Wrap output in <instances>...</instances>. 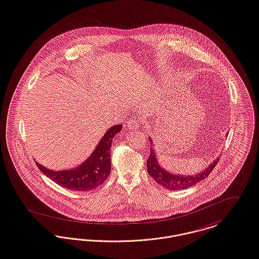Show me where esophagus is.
I'll return each mask as SVG.
<instances>
[{
    "label": "esophagus",
    "instance_id": "34e87169",
    "mask_svg": "<svg viewBox=\"0 0 259 259\" xmlns=\"http://www.w3.org/2000/svg\"><path fill=\"white\" fill-rule=\"evenodd\" d=\"M127 126H128V128H131V130H139L140 126H141V121H140L139 118L130 119V121L127 122Z\"/></svg>",
    "mask_w": 259,
    "mask_h": 259
}]
</instances>
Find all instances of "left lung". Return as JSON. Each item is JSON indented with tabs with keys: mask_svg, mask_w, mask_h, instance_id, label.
<instances>
[{
	"mask_svg": "<svg viewBox=\"0 0 259 259\" xmlns=\"http://www.w3.org/2000/svg\"><path fill=\"white\" fill-rule=\"evenodd\" d=\"M148 140H149V143L151 144V146H153L151 139L148 138ZM218 161H219V158L213 160V162L209 165L207 168H205L200 173H197L196 175H189V176L178 175V174L176 175V174L166 171L164 168H162L159 165L157 161V158H156V154H155L153 148L151 147L150 154L146 161V165H147L148 174L156 181V183H158L159 185L163 186L164 188L168 189V190L175 191V190L189 188V187L201 182L205 178H207L210 175V173L212 172L214 166L218 164Z\"/></svg>",
	"mask_w": 259,
	"mask_h": 259,
	"instance_id": "left-lung-1",
	"label": "left lung"
}]
</instances>
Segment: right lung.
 Returning <instances> with one entry per match:
<instances>
[{"instance_id":"add662e5","label":"right lung","mask_w":259,"mask_h":259,"mask_svg":"<svg viewBox=\"0 0 259 259\" xmlns=\"http://www.w3.org/2000/svg\"><path fill=\"white\" fill-rule=\"evenodd\" d=\"M122 124L110 127L96 146L92 154L74 169L53 171L36 162L38 169L58 185L73 191H91L105 182L111 173V146Z\"/></svg>"}]
</instances>
